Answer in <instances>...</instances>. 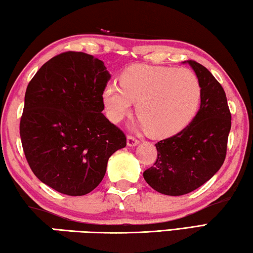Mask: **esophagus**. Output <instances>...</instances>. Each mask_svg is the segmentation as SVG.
<instances>
[{
  "label": "esophagus",
  "mask_w": 253,
  "mask_h": 253,
  "mask_svg": "<svg viewBox=\"0 0 253 253\" xmlns=\"http://www.w3.org/2000/svg\"><path fill=\"white\" fill-rule=\"evenodd\" d=\"M138 143H139V140L137 139L136 137L131 136V135L127 136V145H128V146H130V147L136 146V145H138Z\"/></svg>",
  "instance_id": "obj_1"
}]
</instances>
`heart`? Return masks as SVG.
Returning <instances> with one entry per match:
<instances>
[{"instance_id": "1", "label": "heart", "mask_w": 253, "mask_h": 253, "mask_svg": "<svg viewBox=\"0 0 253 253\" xmlns=\"http://www.w3.org/2000/svg\"><path fill=\"white\" fill-rule=\"evenodd\" d=\"M121 85L108 83L101 98L106 114L114 123L130 114L136 102L138 125L164 138L190 124L201 104V84L193 72L172 67L135 65L119 77Z\"/></svg>"}]
</instances>
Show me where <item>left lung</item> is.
<instances>
[{"mask_svg":"<svg viewBox=\"0 0 253 253\" xmlns=\"http://www.w3.org/2000/svg\"><path fill=\"white\" fill-rule=\"evenodd\" d=\"M200 81L201 106L178 134L155 144L157 160L144 172L145 181L165 195H183L208 182L225 160L231 113L225 92L204 66L187 60Z\"/></svg>","mask_w":253,"mask_h":253,"instance_id":"obj_1","label":"left lung"}]
</instances>
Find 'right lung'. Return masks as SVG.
<instances>
[{"instance_id": "1", "label": "right lung", "mask_w": 253, "mask_h": 253, "mask_svg": "<svg viewBox=\"0 0 253 253\" xmlns=\"http://www.w3.org/2000/svg\"><path fill=\"white\" fill-rule=\"evenodd\" d=\"M109 79L101 60L68 51L45 62L28 84L20 122L24 155L34 175L59 193H90L109 157L126 146L123 130L102 114Z\"/></svg>"}]
</instances>
